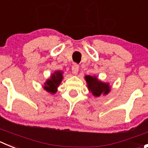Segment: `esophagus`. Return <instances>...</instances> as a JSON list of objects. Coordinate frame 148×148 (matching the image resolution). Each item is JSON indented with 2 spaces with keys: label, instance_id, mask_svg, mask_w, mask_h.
Instances as JSON below:
<instances>
[{
  "label": "esophagus",
  "instance_id": "obj_1",
  "mask_svg": "<svg viewBox=\"0 0 148 148\" xmlns=\"http://www.w3.org/2000/svg\"><path fill=\"white\" fill-rule=\"evenodd\" d=\"M78 70H79V66L78 64H74L72 66V72L74 75H77L78 73Z\"/></svg>",
  "mask_w": 148,
  "mask_h": 148
}]
</instances>
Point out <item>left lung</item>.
<instances>
[{
	"instance_id": "8db88e82",
	"label": "left lung",
	"mask_w": 148,
	"mask_h": 148,
	"mask_svg": "<svg viewBox=\"0 0 148 148\" xmlns=\"http://www.w3.org/2000/svg\"><path fill=\"white\" fill-rule=\"evenodd\" d=\"M85 79L87 81V86L90 91L95 96H100L101 94H108L110 92V86L108 84L103 83L97 79L95 76L87 75L85 76Z\"/></svg>"
}]
</instances>
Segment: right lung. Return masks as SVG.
<instances>
[{
	"instance_id": "right-lung-1",
	"label": "right lung",
	"mask_w": 148,
	"mask_h": 148,
	"mask_svg": "<svg viewBox=\"0 0 148 148\" xmlns=\"http://www.w3.org/2000/svg\"><path fill=\"white\" fill-rule=\"evenodd\" d=\"M62 72L56 71L54 74L51 75V78L48 79L46 83L44 84V89L47 92H51V93H55L57 91V87L60 84L63 79Z\"/></svg>"
}]
</instances>
